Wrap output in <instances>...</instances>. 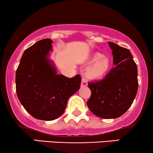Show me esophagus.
<instances>
[{
  "mask_svg": "<svg viewBox=\"0 0 153 153\" xmlns=\"http://www.w3.org/2000/svg\"><path fill=\"white\" fill-rule=\"evenodd\" d=\"M87 85H88L87 80L85 78H82V82H81V85L82 87H85V86H87Z\"/></svg>",
  "mask_w": 153,
  "mask_h": 153,
  "instance_id": "1",
  "label": "esophagus"
}]
</instances>
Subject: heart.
Wrapping results in <instances>:
<instances>
[{"label": "heart", "instance_id": "b5f03b06", "mask_svg": "<svg viewBox=\"0 0 153 153\" xmlns=\"http://www.w3.org/2000/svg\"><path fill=\"white\" fill-rule=\"evenodd\" d=\"M89 62H94L88 68V75L91 78H103L108 73L110 68L109 59L101 54L96 52L91 56Z\"/></svg>", "mask_w": 153, "mask_h": 153}]
</instances>
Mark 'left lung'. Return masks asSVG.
<instances>
[{
	"instance_id": "1",
	"label": "left lung",
	"mask_w": 153,
	"mask_h": 153,
	"mask_svg": "<svg viewBox=\"0 0 153 153\" xmlns=\"http://www.w3.org/2000/svg\"><path fill=\"white\" fill-rule=\"evenodd\" d=\"M108 45L115 66L103 80L88 82L91 95L87 106L100 118L115 119L129 109L136 96L137 67L128 49L111 42Z\"/></svg>"
}]
</instances>
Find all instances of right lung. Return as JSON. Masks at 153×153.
<instances>
[{
    "label": "right lung",
    "instance_id": "add662e5",
    "mask_svg": "<svg viewBox=\"0 0 153 153\" xmlns=\"http://www.w3.org/2000/svg\"><path fill=\"white\" fill-rule=\"evenodd\" d=\"M50 39L40 40L24 51L16 73V94L24 108L35 119H56L64 113L68 100L79 90L80 75L72 78L57 75L50 59Z\"/></svg>",
    "mask_w": 153,
    "mask_h": 153
}]
</instances>
